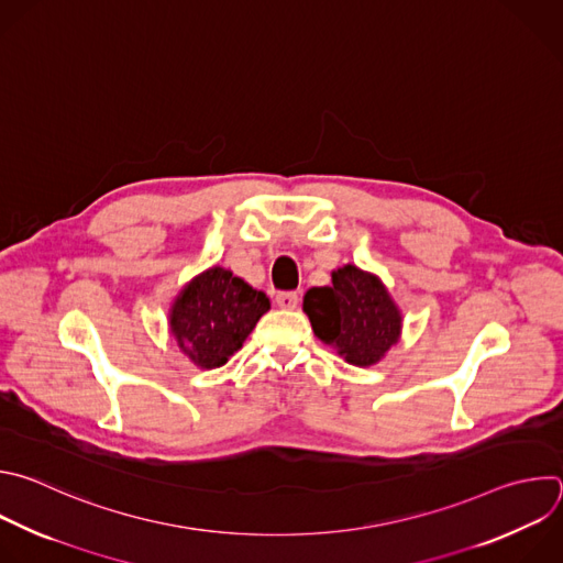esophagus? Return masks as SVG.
Returning <instances> with one entry per match:
<instances>
[{
	"mask_svg": "<svg viewBox=\"0 0 563 563\" xmlns=\"http://www.w3.org/2000/svg\"><path fill=\"white\" fill-rule=\"evenodd\" d=\"M275 301H277V306L284 308V310H295L297 303H299V295L292 292V290H284V292H277Z\"/></svg>",
	"mask_w": 563,
	"mask_h": 563,
	"instance_id": "1",
	"label": "esophagus"
}]
</instances>
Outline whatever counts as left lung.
<instances>
[{
    "label": "left lung",
    "instance_id": "8db88e82",
    "mask_svg": "<svg viewBox=\"0 0 563 563\" xmlns=\"http://www.w3.org/2000/svg\"><path fill=\"white\" fill-rule=\"evenodd\" d=\"M303 312L323 344L362 368L377 364L401 334V312L382 279L353 264L332 271V286L310 288Z\"/></svg>",
    "mask_w": 563,
    "mask_h": 563
}]
</instances>
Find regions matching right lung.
<instances>
[{
  "label": "right lung",
  "mask_w": 563,
  "mask_h": 563,
  "mask_svg": "<svg viewBox=\"0 0 563 563\" xmlns=\"http://www.w3.org/2000/svg\"><path fill=\"white\" fill-rule=\"evenodd\" d=\"M268 308L266 292L212 266L188 282L173 301L170 334L195 366L219 368L242 349Z\"/></svg>",
  "instance_id": "right-lung-1"
}]
</instances>
